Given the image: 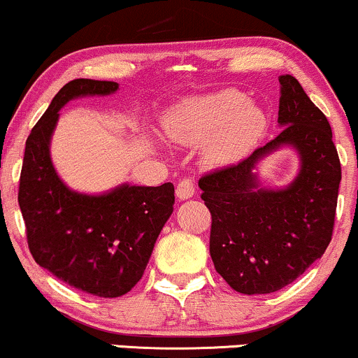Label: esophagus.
Listing matches in <instances>:
<instances>
[{
    "label": "esophagus",
    "instance_id": "obj_1",
    "mask_svg": "<svg viewBox=\"0 0 358 358\" xmlns=\"http://www.w3.org/2000/svg\"><path fill=\"white\" fill-rule=\"evenodd\" d=\"M195 195V182L192 178L180 180L176 185V199L178 200H188Z\"/></svg>",
    "mask_w": 358,
    "mask_h": 358
}]
</instances>
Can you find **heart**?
<instances>
[{
    "label": "heart",
    "instance_id": "b5f03b06",
    "mask_svg": "<svg viewBox=\"0 0 358 358\" xmlns=\"http://www.w3.org/2000/svg\"><path fill=\"white\" fill-rule=\"evenodd\" d=\"M162 126L165 136L178 145L202 143L207 166L225 168L256 148L266 131V116L239 90L224 89L178 102L163 116Z\"/></svg>",
    "mask_w": 358,
    "mask_h": 358
}]
</instances>
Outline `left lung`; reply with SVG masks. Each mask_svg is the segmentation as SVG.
Wrapping results in <instances>:
<instances>
[{"instance_id": "8db88e82", "label": "left lung", "mask_w": 358, "mask_h": 358, "mask_svg": "<svg viewBox=\"0 0 358 358\" xmlns=\"http://www.w3.org/2000/svg\"><path fill=\"white\" fill-rule=\"evenodd\" d=\"M279 82L281 133L244 162L199 182L212 213L213 266L242 294L291 285L323 256L334 232L342 168L330 122L293 76ZM281 147L297 151L299 175L286 187L268 189L258 180V163Z\"/></svg>"}]
</instances>
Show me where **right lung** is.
Returning a JSON list of instances; mask_svg holds the SVG:
<instances>
[{
  "mask_svg": "<svg viewBox=\"0 0 358 358\" xmlns=\"http://www.w3.org/2000/svg\"><path fill=\"white\" fill-rule=\"evenodd\" d=\"M117 89V82L76 79L57 92L27 139L18 190L36 264L101 298L122 296L141 279L175 203L173 183H122L89 195L69 188L57 175L50 141L59 110L72 99L109 96Z\"/></svg>",
  "mask_w": 358,
  "mask_h": 358,
  "instance_id": "1",
  "label": "right lung"
}]
</instances>
